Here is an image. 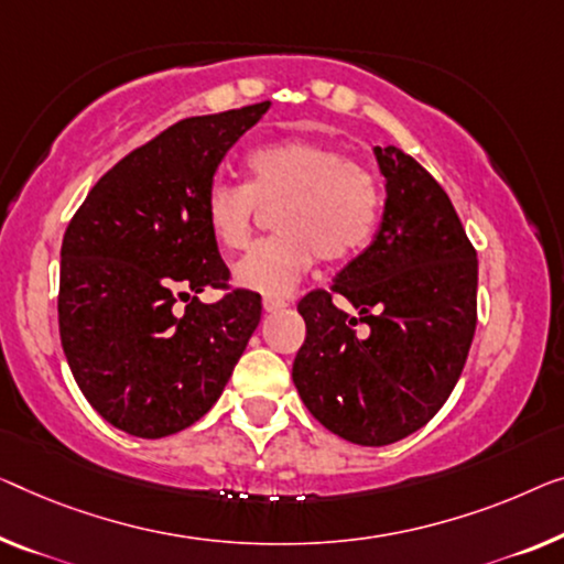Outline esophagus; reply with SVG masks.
<instances>
[{
	"instance_id": "34e87169",
	"label": "esophagus",
	"mask_w": 564,
	"mask_h": 564,
	"mask_svg": "<svg viewBox=\"0 0 564 564\" xmlns=\"http://www.w3.org/2000/svg\"><path fill=\"white\" fill-rule=\"evenodd\" d=\"M283 306H285L283 299H279V296H263V308L268 311V314H271V311H279Z\"/></svg>"
}]
</instances>
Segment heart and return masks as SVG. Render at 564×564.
<instances>
[{"mask_svg":"<svg viewBox=\"0 0 564 564\" xmlns=\"http://www.w3.org/2000/svg\"><path fill=\"white\" fill-rule=\"evenodd\" d=\"M248 184L217 180L205 195V220L225 250H242L260 215L279 230L235 265V281L281 296L316 263H347L380 225L377 176L355 159L306 139H285L248 154Z\"/></svg>","mask_w":564,"mask_h":564,"instance_id":"b5f03b06","label":"heart"}]
</instances>
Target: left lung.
I'll return each instance as SVG.
<instances>
[{"label": "left lung", "instance_id": "1", "mask_svg": "<svg viewBox=\"0 0 564 564\" xmlns=\"http://www.w3.org/2000/svg\"><path fill=\"white\" fill-rule=\"evenodd\" d=\"M375 154L388 182L380 230L329 291L299 301L306 339L293 359L308 413L357 445H390L438 413L476 332V248L448 195L410 154Z\"/></svg>", "mask_w": 564, "mask_h": 564}]
</instances>
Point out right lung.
<instances>
[{
	"instance_id": "add662e5",
	"label": "right lung",
	"mask_w": 564,
	"mask_h": 564,
	"mask_svg": "<svg viewBox=\"0 0 564 564\" xmlns=\"http://www.w3.org/2000/svg\"><path fill=\"white\" fill-rule=\"evenodd\" d=\"M268 106L176 121L100 176L67 223L63 351L86 400L123 433L164 438L197 423L260 322L258 293L230 285L205 195L223 156ZM205 288L224 296L202 305Z\"/></svg>"
}]
</instances>
